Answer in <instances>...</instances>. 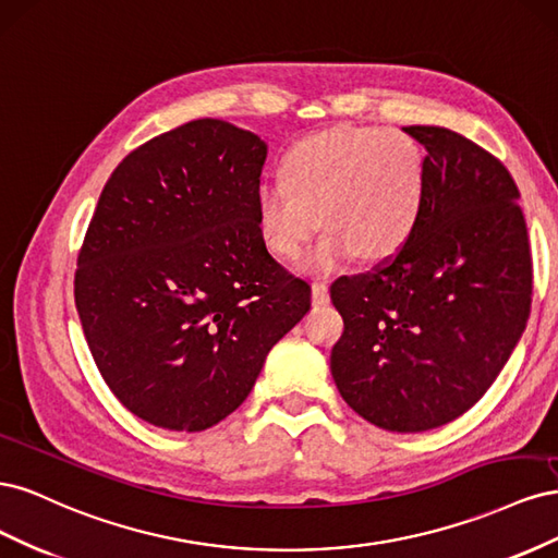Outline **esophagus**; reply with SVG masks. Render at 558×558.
<instances>
[{
  "instance_id": "34e87169",
  "label": "esophagus",
  "mask_w": 558,
  "mask_h": 558,
  "mask_svg": "<svg viewBox=\"0 0 558 558\" xmlns=\"http://www.w3.org/2000/svg\"><path fill=\"white\" fill-rule=\"evenodd\" d=\"M328 281H314L312 283V300L316 302V305H324V302H328Z\"/></svg>"
}]
</instances>
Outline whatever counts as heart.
I'll use <instances>...</instances> for the list:
<instances>
[{"instance_id": "obj_1", "label": "heart", "mask_w": 558, "mask_h": 558, "mask_svg": "<svg viewBox=\"0 0 558 558\" xmlns=\"http://www.w3.org/2000/svg\"><path fill=\"white\" fill-rule=\"evenodd\" d=\"M279 177L281 183L258 193V234L272 256L298 260L326 223L330 232L307 258L312 272L356 256L391 260L410 244L428 205L426 154L402 130L337 125L310 134L283 156Z\"/></svg>"}]
</instances>
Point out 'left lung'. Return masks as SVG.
Masks as SVG:
<instances>
[{
	"mask_svg": "<svg viewBox=\"0 0 558 558\" xmlns=\"http://www.w3.org/2000/svg\"><path fill=\"white\" fill-rule=\"evenodd\" d=\"M404 132L428 150L426 214L398 256L330 286L344 318L330 369L369 424L421 433L500 375L531 316L533 260L508 167L447 128Z\"/></svg>",
	"mask_w": 558,
	"mask_h": 558,
	"instance_id": "obj_1",
	"label": "left lung"
}]
</instances>
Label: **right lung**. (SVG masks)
Segmentation results:
<instances>
[{"label":"right lung","instance_id":"add662e5","mask_svg":"<svg viewBox=\"0 0 558 558\" xmlns=\"http://www.w3.org/2000/svg\"><path fill=\"white\" fill-rule=\"evenodd\" d=\"M267 146L199 118L134 148L78 251L74 300L99 375L134 416L205 430L251 393L312 289L265 248Z\"/></svg>","mask_w":558,"mask_h":558}]
</instances>
